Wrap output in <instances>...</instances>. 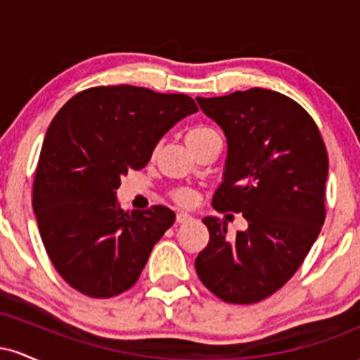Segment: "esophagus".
<instances>
[{
    "label": "esophagus",
    "instance_id": "obj_1",
    "mask_svg": "<svg viewBox=\"0 0 360 360\" xmlns=\"http://www.w3.org/2000/svg\"><path fill=\"white\" fill-rule=\"evenodd\" d=\"M193 218H191V214H188V213H177L176 214V221L177 223H188V221H191Z\"/></svg>",
    "mask_w": 360,
    "mask_h": 360
}]
</instances>
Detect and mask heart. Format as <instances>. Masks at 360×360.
Listing matches in <instances>:
<instances>
[{
  "instance_id": "b5f03b06",
  "label": "heart",
  "mask_w": 360,
  "mask_h": 360,
  "mask_svg": "<svg viewBox=\"0 0 360 360\" xmlns=\"http://www.w3.org/2000/svg\"><path fill=\"white\" fill-rule=\"evenodd\" d=\"M217 135H218L217 131L210 127H193L189 128L188 134H186V143H188V147L191 148V150H194V148L200 147L201 143H205L206 140L217 137ZM157 148L154 150V154ZM171 198L174 200V203L188 208V206L194 205V201H196L198 196H196V191L191 188H177L171 193Z\"/></svg>"
}]
</instances>
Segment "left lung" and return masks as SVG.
<instances>
[{"instance_id": "1", "label": "left lung", "mask_w": 360, "mask_h": 360, "mask_svg": "<svg viewBox=\"0 0 360 360\" xmlns=\"http://www.w3.org/2000/svg\"><path fill=\"white\" fill-rule=\"evenodd\" d=\"M196 100L229 143L213 208L249 223L230 238L220 218H203L210 242L194 260L198 278L225 303H259L295 276L323 226L325 142L308 111L278 91Z\"/></svg>"}]
</instances>
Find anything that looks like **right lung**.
<instances>
[{"label": "right lung", "instance_id": "1", "mask_svg": "<svg viewBox=\"0 0 360 360\" xmlns=\"http://www.w3.org/2000/svg\"><path fill=\"white\" fill-rule=\"evenodd\" d=\"M186 94L96 86L52 120L37 164L32 205L62 279L89 298H113L137 283L152 247L176 220L167 206L125 213L117 189L146 167L162 135L196 113Z\"/></svg>", "mask_w": 360, "mask_h": 360}]
</instances>
